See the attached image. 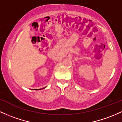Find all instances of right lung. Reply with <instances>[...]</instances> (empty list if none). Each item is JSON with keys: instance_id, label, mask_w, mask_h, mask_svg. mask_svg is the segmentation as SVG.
Masks as SVG:
<instances>
[{"instance_id": "add662e5", "label": "right lung", "mask_w": 122, "mask_h": 122, "mask_svg": "<svg viewBox=\"0 0 122 122\" xmlns=\"http://www.w3.org/2000/svg\"><path fill=\"white\" fill-rule=\"evenodd\" d=\"M45 88H46V87H44V88H42V89H37V90H41V89H45Z\"/></svg>"}]
</instances>
